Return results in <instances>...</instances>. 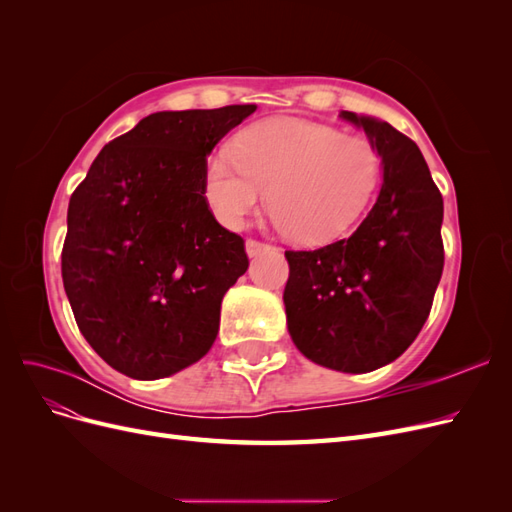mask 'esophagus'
<instances>
[{
	"instance_id": "obj_1",
	"label": "esophagus",
	"mask_w": 512,
	"mask_h": 512,
	"mask_svg": "<svg viewBox=\"0 0 512 512\" xmlns=\"http://www.w3.org/2000/svg\"><path fill=\"white\" fill-rule=\"evenodd\" d=\"M269 250H271V245H267V243H260L256 239H247L245 241V252H247V256H250V258L260 256L262 252H269Z\"/></svg>"
}]
</instances>
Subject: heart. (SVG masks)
<instances>
[{"mask_svg":"<svg viewBox=\"0 0 512 512\" xmlns=\"http://www.w3.org/2000/svg\"><path fill=\"white\" fill-rule=\"evenodd\" d=\"M382 175L376 145L327 123L277 117L245 128L232 153L205 164V198L228 228H239L262 200L275 222L303 245L342 239L374 198Z\"/></svg>","mask_w":512,"mask_h":512,"instance_id":"b5f03b06","label":"heart"}]
</instances>
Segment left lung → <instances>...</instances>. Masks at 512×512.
Segmentation results:
<instances>
[{
    "label": "left lung",
    "instance_id": "1",
    "mask_svg": "<svg viewBox=\"0 0 512 512\" xmlns=\"http://www.w3.org/2000/svg\"><path fill=\"white\" fill-rule=\"evenodd\" d=\"M382 158L376 205L348 239L286 252V322L316 365L365 374L393 363L421 333L444 267L442 194L421 149L391 123L342 111Z\"/></svg>",
    "mask_w": 512,
    "mask_h": 512
}]
</instances>
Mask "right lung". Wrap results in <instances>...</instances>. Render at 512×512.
Wrapping results in <instances>:
<instances>
[{
	"mask_svg": "<svg viewBox=\"0 0 512 512\" xmlns=\"http://www.w3.org/2000/svg\"><path fill=\"white\" fill-rule=\"evenodd\" d=\"M256 111H162L104 145L68 205L61 277L76 324L134 380L200 361L220 307L247 271L243 239L213 218L207 156Z\"/></svg>",
	"mask_w": 512,
	"mask_h": 512,
	"instance_id": "1",
	"label": "right lung"
}]
</instances>
